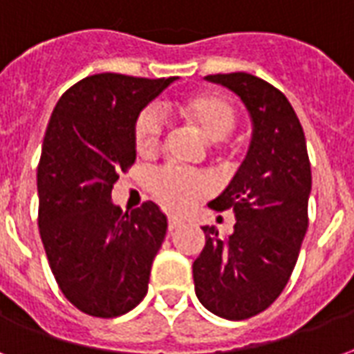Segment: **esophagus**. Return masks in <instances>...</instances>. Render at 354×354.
<instances>
[{
    "mask_svg": "<svg viewBox=\"0 0 354 354\" xmlns=\"http://www.w3.org/2000/svg\"><path fill=\"white\" fill-rule=\"evenodd\" d=\"M180 226H183V221H179V218H175V216H171V218L167 221V228H169V232L179 230Z\"/></svg>",
    "mask_w": 354,
    "mask_h": 354,
    "instance_id": "obj_1",
    "label": "esophagus"
}]
</instances>
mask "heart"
Returning <instances> with one entry per match:
<instances>
[{"label": "heart", "mask_w": 354, "mask_h": 354, "mask_svg": "<svg viewBox=\"0 0 354 354\" xmlns=\"http://www.w3.org/2000/svg\"><path fill=\"white\" fill-rule=\"evenodd\" d=\"M177 113L196 131L211 143H218L230 136L237 124L236 105L223 95L196 94L177 103ZM164 141V122L156 109L147 107L133 122V145L141 156H152ZM209 190L202 175L164 167L151 179V192L169 211H185Z\"/></svg>", "instance_id": "1"}]
</instances>
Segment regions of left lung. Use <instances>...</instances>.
<instances>
[{"label":"left lung","instance_id":"obj_1","mask_svg":"<svg viewBox=\"0 0 354 354\" xmlns=\"http://www.w3.org/2000/svg\"><path fill=\"white\" fill-rule=\"evenodd\" d=\"M205 79L241 97L252 139L236 177L209 202L215 211L232 209L236 224L228 239L203 226L194 288L211 313L243 321L270 308L290 279L309 224L311 164L300 120L281 90L243 71Z\"/></svg>","mask_w":354,"mask_h":354}]
</instances>
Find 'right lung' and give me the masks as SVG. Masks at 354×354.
Wrapping results in <instances>:
<instances>
[{
	"label": "right lung",
	"instance_id": "right-lung-1",
	"mask_svg": "<svg viewBox=\"0 0 354 354\" xmlns=\"http://www.w3.org/2000/svg\"><path fill=\"white\" fill-rule=\"evenodd\" d=\"M174 81L90 75L64 92L46 126L41 241L60 290L82 313L113 319L145 298L167 218L152 202L122 213L111 192L136 162V118Z\"/></svg>",
	"mask_w": 354,
	"mask_h": 354
}]
</instances>
